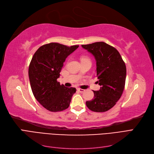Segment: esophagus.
Instances as JSON below:
<instances>
[{"instance_id":"34e87169","label":"esophagus","mask_w":154,"mask_h":154,"mask_svg":"<svg viewBox=\"0 0 154 154\" xmlns=\"http://www.w3.org/2000/svg\"><path fill=\"white\" fill-rule=\"evenodd\" d=\"M77 90H78V92H81V93H83V92H85V90H84V89H82V88H77Z\"/></svg>"}]
</instances>
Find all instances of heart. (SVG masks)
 <instances>
[{
    "label": "heart",
    "mask_w": 154,
    "mask_h": 154,
    "mask_svg": "<svg viewBox=\"0 0 154 154\" xmlns=\"http://www.w3.org/2000/svg\"><path fill=\"white\" fill-rule=\"evenodd\" d=\"M85 59H88V58H86V57H83V58H82V60H85Z\"/></svg>",
    "instance_id": "heart-1"
}]
</instances>
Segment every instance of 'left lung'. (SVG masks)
<instances>
[{"mask_svg":"<svg viewBox=\"0 0 154 154\" xmlns=\"http://www.w3.org/2000/svg\"><path fill=\"white\" fill-rule=\"evenodd\" d=\"M82 46L95 58L96 76L101 86L99 91H93L94 97L86 101V105L92 111L103 112L112 108L123 94L127 74L125 63L118 50L103 42Z\"/></svg>","mask_w":154,"mask_h":154,"instance_id":"1","label":"left lung"}]
</instances>
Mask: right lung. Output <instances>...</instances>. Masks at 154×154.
I'll return each instance as SVG.
<instances>
[{
    "label": "right lung",
    "mask_w": 154,
    "mask_h": 154,
    "mask_svg": "<svg viewBox=\"0 0 154 154\" xmlns=\"http://www.w3.org/2000/svg\"><path fill=\"white\" fill-rule=\"evenodd\" d=\"M78 47L49 43L39 48L31 59L28 74L32 94L51 112L67 109L76 92V88L60 85L57 79L65 60Z\"/></svg>",
    "instance_id": "obj_1"
}]
</instances>
